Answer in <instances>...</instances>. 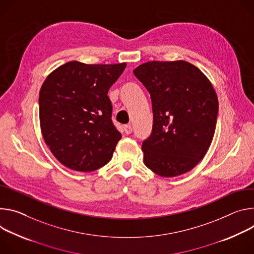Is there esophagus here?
Here are the masks:
<instances>
[{"instance_id":"1","label":"esophagus","mask_w":254,"mask_h":254,"mask_svg":"<svg viewBox=\"0 0 254 254\" xmlns=\"http://www.w3.org/2000/svg\"><path fill=\"white\" fill-rule=\"evenodd\" d=\"M124 132H125L127 135L131 134V133H132V126H131V125H125V126H124Z\"/></svg>"}]
</instances>
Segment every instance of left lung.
<instances>
[{"instance_id":"1","label":"left lung","mask_w":254,"mask_h":254,"mask_svg":"<svg viewBox=\"0 0 254 254\" xmlns=\"http://www.w3.org/2000/svg\"><path fill=\"white\" fill-rule=\"evenodd\" d=\"M133 72L152 102V133L142 143L144 164L163 178L190 172L214 137L218 97L212 82L185 61H152Z\"/></svg>"}]
</instances>
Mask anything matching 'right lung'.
Returning a JSON list of instances; mask_svg holds the SVG:
<instances>
[{
	"label": "right lung",
	"instance_id": "1",
	"mask_svg": "<svg viewBox=\"0 0 254 254\" xmlns=\"http://www.w3.org/2000/svg\"><path fill=\"white\" fill-rule=\"evenodd\" d=\"M68 62L51 71L39 92L45 144L62 164L93 172L113 156L121 133L112 122L108 91L126 67Z\"/></svg>",
	"mask_w": 254,
	"mask_h": 254
}]
</instances>
